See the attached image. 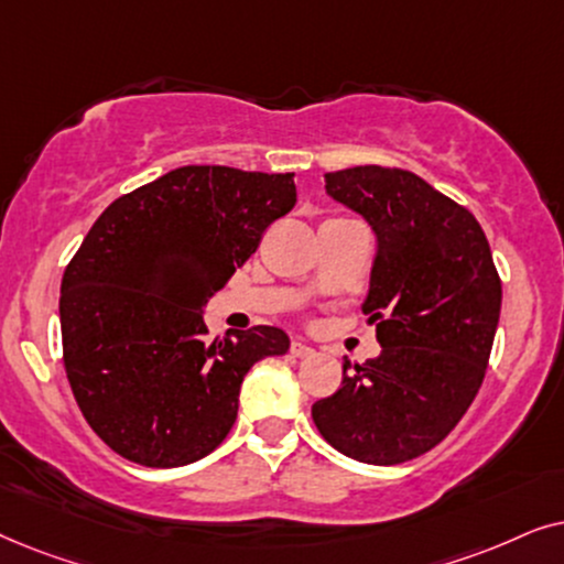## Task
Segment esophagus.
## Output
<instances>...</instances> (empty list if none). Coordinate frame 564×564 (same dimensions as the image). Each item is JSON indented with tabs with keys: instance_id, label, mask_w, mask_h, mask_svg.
<instances>
[{
	"instance_id": "obj_1",
	"label": "esophagus",
	"mask_w": 564,
	"mask_h": 564,
	"mask_svg": "<svg viewBox=\"0 0 564 564\" xmlns=\"http://www.w3.org/2000/svg\"><path fill=\"white\" fill-rule=\"evenodd\" d=\"M291 356L310 358V356H314V348H310V345L302 343V340H294V343H291Z\"/></svg>"
}]
</instances>
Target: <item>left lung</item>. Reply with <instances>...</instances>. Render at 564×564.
<instances>
[{
    "label": "left lung",
    "instance_id": "1",
    "mask_svg": "<svg viewBox=\"0 0 564 564\" xmlns=\"http://www.w3.org/2000/svg\"><path fill=\"white\" fill-rule=\"evenodd\" d=\"M329 198L377 235L369 294L381 352L314 402L322 438L364 464L392 467L438 446L485 379L502 286L490 245L467 208L408 170L377 164L325 175Z\"/></svg>",
    "mask_w": 564,
    "mask_h": 564
}]
</instances>
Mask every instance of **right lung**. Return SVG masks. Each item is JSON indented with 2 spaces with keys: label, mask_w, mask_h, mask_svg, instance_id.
Returning a JSON list of instances; mask_svg holds the SVG:
<instances>
[{
  "label": "right lung",
  "mask_w": 564,
  "mask_h": 564,
  "mask_svg": "<svg viewBox=\"0 0 564 564\" xmlns=\"http://www.w3.org/2000/svg\"><path fill=\"white\" fill-rule=\"evenodd\" d=\"M294 204V172L187 164L93 224L64 270L58 317L74 400L112 452L172 469L227 438L247 371L291 340L260 325L212 343L204 310Z\"/></svg>",
  "instance_id": "right-lung-1"
}]
</instances>
